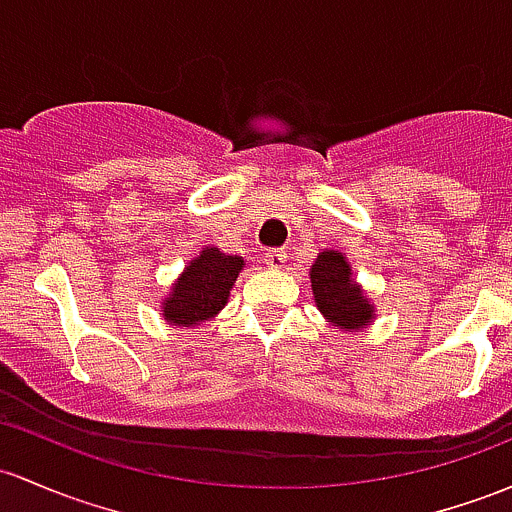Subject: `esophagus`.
Listing matches in <instances>:
<instances>
[{
    "mask_svg": "<svg viewBox=\"0 0 512 512\" xmlns=\"http://www.w3.org/2000/svg\"><path fill=\"white\" fill-rule=\"evenodd\" d=\"M285 258H288V256H285V251L271 249V251H266V254H263V263H266L268 268H276V271H278V268L285 263Z\"/></svg>",
    "mask_w": 512,
    "mask_h": 512,
    "instance_id": "1",
    "label": "esophagus"
}]
</instances>
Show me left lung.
Returning a JSON list of instances; mask_svg holds the SVG:
<instances>
[{"mask_svg":"<svg viewBox=\"0 0 512 512\" xmlns=\"http://www.w3.org/2000/svg\"><path fill=\"white\" fill-rule=\"evenodd\" d=\"M312 295L324 320L344 332L364 329L373 320V305L354 283L349 261L339 251H322L310 268Z\"/></svg>","mask_w":512,"mask_h":512,"instance_id":"1","label":"left lung"}]
</instances>
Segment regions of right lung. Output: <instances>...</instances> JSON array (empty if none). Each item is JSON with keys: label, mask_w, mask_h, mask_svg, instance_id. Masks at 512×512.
<instances>
[{"label": "right lung", "mask_w": 512, "mask_h": 512, "mask_svg": "<svg viewBox=\"0 0 512 512\" xmlns=\"http://www.w3.org/2000/svg\"><path fill=\"white\" fill-rule=\"evenodd\" d=\"M244 258L227 256L214 246L192 258L163 300V317L175 327H195L219 315L229 300L234 280L244 268Z\"/></svg>", "instance_id": "right-lung-1"}]
</instances>
